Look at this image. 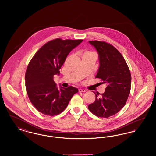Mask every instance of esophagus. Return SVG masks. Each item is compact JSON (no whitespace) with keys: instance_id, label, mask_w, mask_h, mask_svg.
<instances>
[{"instance_id":"1","label":"esophagus","mask_w":156,"mask_h":156,"mask_svg":"<svg viewBox=\"0 0 156 156\" xmlns=\"http://www.w3.org/2000/svg\"><path fill=\"white\" fill-rule=\"evenodd\" d=\"M78 91H79V92H86V90H85V89H79Z\"/></svg>"}]
</instances>
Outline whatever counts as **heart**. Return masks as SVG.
<instances>
[{
  "instance_id": "1",
  "label": "heart",
  "mask_w": 156,
  "mask_h": 156,
  "mask_svg": "<svg viewBox=\"0 0 156 156\" xmlns=\"http://www.w3.org/2000/svg\"><path fill=\"white\" fill-rule=\"evenodd\" d=\"M86 53H89V52H85V54H86Z\"/></svg>"
}]
</instances>
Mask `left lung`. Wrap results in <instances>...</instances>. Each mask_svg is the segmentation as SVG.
Here are the masks:
<instances>
[{"label": "left lung", "mask_w": 156, "mask_h": 156, "mask_svg": "<svg viewBox=\"0 0 156 156\" xmlns=\"http://www.w3.org/2000/svg\"><path fill=\"white\" fill-rule=\"evenodd\" d=\"M98 53L99 67L96 75L107 87L104 94L95 93V101L88 109L95 115L109 118L125 105L131 88V75L126 61L119 51L104 41H90ZM101 95L98 97V94Z\"/></svg>", "instance_id": "1"}]
</instances>
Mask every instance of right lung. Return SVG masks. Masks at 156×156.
I'll return each instance as SVG.
<instances>
[{"label":"right lung","instance_id":"add662e5","mask_svg":"<svg viewBox=\"0 0 156 156\" xmlns=\"http://www.w3.org/2000/svg\"><path fill=\"white\" fill-rule=\"evenodd\" d=\"M82 41L56 38L41 47L31 59L25 74L26 88L30 102L43 114L58 115L78 92L72 86L58 88L54 76L60 74L67 55Z\"/></svg>","mask_w":156,"mask_h":156}]
</instances>
